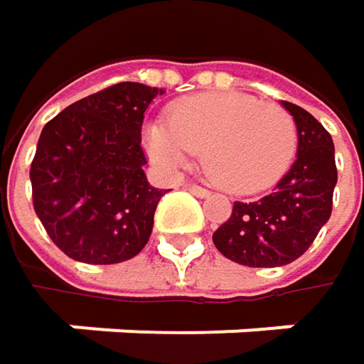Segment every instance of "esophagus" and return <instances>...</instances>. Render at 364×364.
<instances>
[{"mask_svg":"<svg viewBox=\"0 0 364 364\" xmlns=\"http://www.w3.org/2000/svg\"><path fill=\"white\" fill-rule=\"evenodd\" d=\"M183 187H185L187 191H191L193 196H198V198H206V196H208V189H204V187H200V185H196V183H183Z\"/></svg>","mask_w":364,"mask_h":364,"instance_id":"esophagus-1","label":"esophagus"}]
</instances>
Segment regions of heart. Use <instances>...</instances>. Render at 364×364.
Here are the masks:
<instances>
[{
    "label": "heart",
    "mask_w": 364,
    "mask_h": 364,
    "mask_svg": "<svg viewBox=\"0 0 364 364\" xmlns=\"http://www.w3.org/2000/svg\"><path fill=\"white\" fill-rule=\"evenodd\" d=\"M145 151L164 171L185 166L196 151L204 173L221 189L251 196L269 189L297 154V124L276 103L245 92H210L179 101L168 122L143 132Z\"/></svg>",
    "instance_id": "obj_1"
}]
</instances>
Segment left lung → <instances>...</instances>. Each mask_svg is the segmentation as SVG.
<instances>
[{
  "label": "left lung",
  "mask_w": 364,
  "mask_h": 364,
  "mask_svg": "<svg viewBox=\"0 0 364 364\" xmlns=\"http://www.w3.org/2000/svg\"><path fill=\"white\" fill-rule=\"evenodd\" d=\"M297 124V158L276 189L257 202H234L213 234L219 253L249 267H280L306 253L331 217L337 183L335 147L325 126L282 101Z\"/></svg>",
  "instance_id": "1"
}]
</instances>
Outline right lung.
I'll list each match as a JSON object with an SVG mask.
<instances>
[{"instance_id":"right-lung-1","label":"right lung","mask_w":364,"mask_h":364,"mask_svg":"<svg viewBox=\"0 0 364 364\" xmlns=\"http://www.w3.org/2000/svg\"><path fill=\"white\" fill-rule=\"evenodd\" d=\"M162 88L119 82L54 119L31 164L33 208L52 242L75 261L109 265L143 251L168 189L151 187L141 126Z\"/></svg>"}]
</instances>
